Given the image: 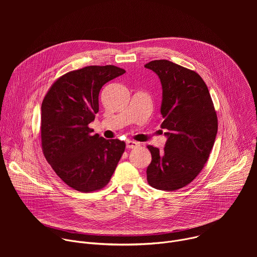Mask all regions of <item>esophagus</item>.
<instances>
[{
  "mask_svg": "<svg viewBox=\"0 0 257 257\" xmlns=\"http://www.w3.org/2000/svg\"><path fill=\"white\" fill-rule=\"evenodd\" d=\"M138 145H139V143L136 142V141H131V140L126 141V148L127 149H135V148H137Z\"/></svg>",
  "mask_w": 257,
  "mask_h": 257,
  "instance_id": "34e87169",
  "label": "esophagus"
}]
</instances>
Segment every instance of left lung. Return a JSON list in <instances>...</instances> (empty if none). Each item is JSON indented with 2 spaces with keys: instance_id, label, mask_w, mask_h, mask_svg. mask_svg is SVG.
<instances>
[{
  "instance_id": "8db88e82",
  "label": "left lung",
  "mask_w": 257,
  "mask_h": 257,
  "mask_svg": "<svg viewBox=\"0 0 257 257\" xmlns=\"http://www.w3.org/2000/svg\"><path fill=\"white\" fill-rule=\"evenodd\" d=\"M144 67L157 73L162 83L161 128L167 136L163 151L148 145V182L156 189L174 191L188 185L203 169L216 136L217 117L208 88L195 71L168 60Z\"/></svg>"
}]
</instances>
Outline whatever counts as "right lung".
<instances>
[{"label":"right lung","instance_id":"1","mask_svg":"<svg viewBox=\"0 0 257 257\" xmlns=\"http://www.w3.org/2000/svg\"><path fill=\"white\" fill-rule=\"evenodd\" d=\"M126 71L87 66L66 73L49 89L42 103V149L56 174L80 192L103 188L125 151V142L92 134L89 124L98 112L100 88Z\"/></svg>","mask_w":257,"mask_h":257}]
</instances>
